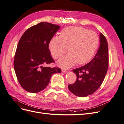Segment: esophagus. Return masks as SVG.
<instances>
[{"mask_svg":"<svg viewBox=\"0 0 124 124\" xmlns=\"http://www.w3.org/2000/svg\"><path fill=\"white\" fill-rule=\"evenodd\" d=\"M62 72L66 73V72H68V70H66V69H62Z\"/></svg>","mask_w":124,"mask_h":124,"instance_id":"esophagus-1","label":"esophagus"}]
</instances>
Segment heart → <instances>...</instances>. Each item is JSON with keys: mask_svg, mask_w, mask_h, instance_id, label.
Masks as SVG:
<instances>
[{"mask_svg": "<svg viewBox=\"0 0 124 124\" xmlns=\"http://www.w3.org/2000/svg\"><path fill=\"white\" fill-rule=\"evenodd\" d=\"M99 45V38L95 32L80 27H69L63 30L61 36L52 39L49 48L53 57H61L57 62L63 68H69L77 62L82 65L88 62L94 55Z\"/></svg>", "mask_w": 124, "mask_h": 124, "instance_id": "heart-1", "label": "heart"}]
</instances>
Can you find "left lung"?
<instances>
[{"instance_id": "8db88e82", "label": "left lung", "mask_w": 124, "mask_h": 124, "mask_svg": "<svg viewBox=\"0 0 124 124\" xmlns=\"http://www.w3.org/2000/svg\"><path fill=\"white\" fill-rule=\"evenodd\" d=\"M100 46L92 61L87 64L74 69L77 80L68 85L69 91L77 96L86 97L98 89L106 77L108 65L107 41L102 33H100Z\"/></svg>"}]
</instances>
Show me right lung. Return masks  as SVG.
<instances>
[{
    "mask_svg": "<svg viewBox=\"0 0 124 124\" xmlns=\"http://www.w3.org/2000/svg\"><path fill=\"white\" fill-rule=\"evenodd\" d=\"M60 26L46 22L28 28L17 44L14 68L21 86L26 91L37 93L46 88L51 76L61 73L58 68L44 66L54 62L48 48L51 40Z\"/></svg>",
    "mask_w": 124,
    "mask_h": 124,
    "instance_id": "right-lung-1",
    "label": "right lung"
}]
</instances>
